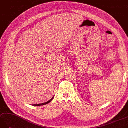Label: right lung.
Returning a JSON list of instances; mask_svg holds the SVG:
<instances>
[{
  "mask_svg": "<svg viewBox=\"0 0 128 128\" xmlns=\"http://www.w3.org/2000/svg\"><path fill=\"white\" fill-rule=\"evenodd\" d=\"M53 99V97L48 102H44V103H42V104H36V105H34V106H41V105H46V104H47L48 103H49V102H51V101L52 100V99Z\"/></svg>",
  "mask_w": 128,
  "mask_h": 128,
  "instance_id": "1",
  "label": "right lung"
}]
</instances>
